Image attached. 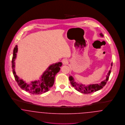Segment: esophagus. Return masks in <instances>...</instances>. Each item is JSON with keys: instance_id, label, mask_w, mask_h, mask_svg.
Wrapping results in <instances>:
<instances>
[{"instance_id": "esophagus-1", "label": "esophagus", "mask_w": 125, "mask_h": 125, "mask_svg": "<svg viewBox=\"0 0 125 125\" xmlns=\"http://www.w3.org/2000/svg\"><path fill=\"white\" fill-rule=\"evenodd\" d=\"M62 62L63 65H67L68 64V61H67V60L65 59L62 60Z\"/></svg>"}]
</instances>
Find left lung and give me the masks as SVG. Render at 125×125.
<instances>
[{
    "mask_svg": "<svg viewBox=\"0 0 125 125\" xmlns=\"http://www.w3.org/2000/svg\"><path fill=\"white\" fill-rule=\"evenodd\" d=\"M100 35L102 37H103L104 35L100 33ZM111 66H113V63L111 64ZM112 69V67H111ZM111 69L108 72L107 75L106 76V79L103 81H102L101 83L98 84H90L89 85L85 86V85H83L82 84L76 83L73 78L72 76H70L69 77V79L70 81V83L71 84L73 87L74 88V89L77 90L78 91L85 94H90L91 93L94 92L96 91H98L100 89H102L106 84L108 80H109V78L110 76L111 72Z\"/></svg>",
    "mask_w": 125,
    "mask_h": 125,
    "instance_id": "8db88e82",
    "label": "left lung"
}]
</instances>
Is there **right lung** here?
I'll return each instance as SVG.
<instances>
[{"instance_id": "1", "label": "right lung", "mask_w": 125, "mask_h": 125, "mask_svg": "<svg viewBox=\"0 0 125 125\" xmlns=\"http://www.w3.org/2000/svg\"><path fill=\"white\" fill-rule=\"evenodd\" d=\"M18 47L16 45L13 49L12 58V73L15 81L21 89L34 95L41 94L48 91L53 85L55 75L60 71L61 62H58L50 65L43 73L39 80L32 82L30 84L25 83L16 75L15 72V60L16 58Z\"/></svg>"}]
</instances>
